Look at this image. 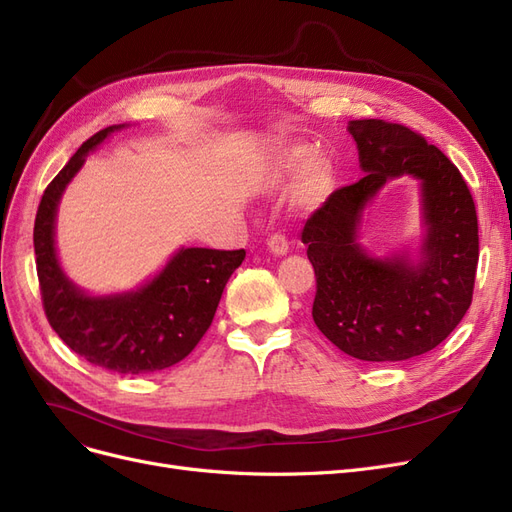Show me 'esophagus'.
Listing matches in <instances>:
<instances>
[{
	"mask_svg": "<svg viewBox=\"0 0 512 512\" xmlns=\"http://www.w3.org/2000/svg\"><path fill=\"white\" fill-rule=\"evenodd\" d=\"M268 249L274 253V255H287L289 253V240L282 236V234H272L268 238Z\"/></svg>",
	"mask_w": 512,
	"mask_h": 512,
	"instance_id": "34e87169",
	"label": "esophagus"
}]
</instances>
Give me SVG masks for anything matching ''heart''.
Segmentation results:
<instances>
[{
    "mask_svg": "<svg viewBox=\"0 0 512 512\" xmlns=\"http://www.w3.org/2000/svg\"><path fill=\"white\" fill-rule=\"evenodd\" d=\"M312 151L308 147L285 149L276 158L272 177L278 183H285L299 175L295 185V196L299 204L316 206L323 202L333 187V168L327 160L318 158L310 162Z\"/></svg>",
    "mask_w": 512,
    "mask_h": 512,
    "instance_id": "1",
    "label": "heart"
}]
</instances>
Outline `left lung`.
<instances>
[{"mask_svg":"<svg viewBox=\"0 0 512 512\" xmlns=\"http://www.w3.org/2000/svg\"><path fill=\"white\" fill-rule=\"evenodd\" d=\"M348 130L367 175L335 189L301 232L316 274L312 318L358 361H407L437 348L470 308L479 261L475 200L456 164L420 132L386 120H352ZM403 174L423 183L427 236L418 264L371 258L357 244L364 206Z\"/></svg>","mask_w":512,"mask_h":512,"instance_id":"1","label":"left lung"}]
</instances>
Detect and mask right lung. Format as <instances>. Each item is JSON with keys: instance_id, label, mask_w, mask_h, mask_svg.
<instances>
[{"instance_id": "1", "label": "right lung", "mask_w": 512, "mask_h": 512, "mask_svg": "<svg viewBox=\"0 0 512 512\" xmlns=\"http://www.w3.org/2000/svg\"><path fill=\"white\" fill-rule=\"evenodd\" d=\"M109 126L75 151L37 206L33 246L42 304L50 327L94 367L122 375L173 367L192 352L213 323L225 282L244 261V249H181L145 287L88 297L63 274L54 251V217L63 189L82 168Z\"/></svg>"}]
</instances>
